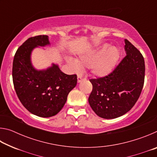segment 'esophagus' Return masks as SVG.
<instances>
[{"mask_svg":"<svg viewBox=\"0 0 157 157\" xmlns=\"http://www.w3.org/2000/svg\"><path fill=\"white\" fill-rule=\"evenodd\" d=\"M83 79H84L82 78V76H79V75L78 76V83H79V82H82V80H83Z\"/></svg>","mask_w":157,"mask_h":157,"instance_id":"34e87169","label":"esophagus"}]
</instances>
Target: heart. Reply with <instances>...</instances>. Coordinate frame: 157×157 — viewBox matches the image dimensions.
I'll return each mask as SVG.
<instances>
[{
    "label": "heart",
    "mask_w": 157,
    "mask_h": 157,
    "mask_svg": "<svg viewBox=\"0 0 157 157\" xmlns=\"http://www.w3.org/2000/svg\"><path fill=\"white\" fill-rule=\"evenodd\" d=\"M120 52L115 46L103 44L92 51L79 57L76 61L68 59L67 62L74 71L78 72L82 68H91V73L98 78L108 75L118 61Z\"/></svg>",
    "instance_id": "obj_1"
}]
</instances>
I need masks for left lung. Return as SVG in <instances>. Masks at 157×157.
<instances>
[{"label":"left lung","instance_id":"1","mask_svg":"<svg viewBox=\"0 0 157 157\" xmlns=\"http://www.w3.org/2000/svg\"><path fill=\"white\" fill-rule=\"evenodd\" d=\"M124 44L126 56L113 72L104 78L90 79L93 90L89 103L100 118L113 119L128 112L144 84V58L128 40L124 39Z\"/></svg>","mask_w":157,"mask_h":157}]
</instances>
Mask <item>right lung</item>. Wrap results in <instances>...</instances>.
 Instances as JSON below:
<instances>
[{
    "label": "right lung",
    "instance_id": "right-lung-1",
    "mask_svg": "<svg viewBox=\"0 0 157 157\" xmlns=\"http://www.w3.org/2000/svg\"><path fill=\"white\" fill-rule=\"evenodd\" d=\"M50 44L47 35L30 37L17 50L12 66L13 83L18 99L30 113L43 118L59 112L78 81L76 75H66L55 63L44 70L34 67L33 50Z\"/></svg>",
    "mask_w": 157,
    "mask_h": 157
}]
</instances>
